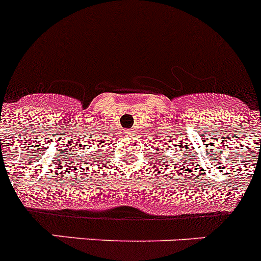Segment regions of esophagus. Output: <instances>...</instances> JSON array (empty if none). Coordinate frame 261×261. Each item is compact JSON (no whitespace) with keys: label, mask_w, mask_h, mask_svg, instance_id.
<instances>
[{"label":"esophagus","mask_w":261,"mask_h":261,"mask_svg":"<svg viewBox=\"0 0 261 261\" xmlns=\"http://www.w3.org/2000/svg\"><path fill=\"white\" fill-rule=\"evenodd\" d=\"M135 133H136L135 129H128V130H125V135L129 136V137H132V136L135 135Z\"/></svg>","instance_id":"obj_1"}]
</instances>
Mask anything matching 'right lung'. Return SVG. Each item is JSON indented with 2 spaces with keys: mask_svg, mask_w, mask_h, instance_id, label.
I'll return each mask as SVG.
<instances>
[{
  "mask_svg": "<svg viewBox=\"0 0 261 261\" xmlns=\"http://www.w3.org/2000/svg\"><path fill=\"white\" fill-rule=\"evenodd\" d=\"M98 146H99V145H98Z\"/></svg>",
  "mask_w": 261,
  "mask_h": 261,
  "instance_id": "add662e5",
  "label": "right lung"
}]
</instances>
